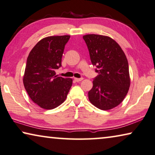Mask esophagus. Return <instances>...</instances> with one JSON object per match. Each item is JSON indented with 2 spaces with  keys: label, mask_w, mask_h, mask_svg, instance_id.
I'll return each instance as SVG.
<instances>
[{
  "label": "esophagus",
  "mask_w": 155,
  "mask_h": 155,
  "mask_svg": "<svg viewBox=\"0 0 155 155\" xmlns=\"http://www.w3.org/2000/svg\"><path fill=\"white\" fill-rule=\"evenodd\" d=\"M83 79H84V78H74V81H75L76 82H80V81H81Z\"/></svg>",
  "instance_id": "1"
}]
</instances>
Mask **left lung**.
<instances>
[{
    "mask_svg": "<svg viewBox=\"0 0 155 155\" xmlns=\"http://www.w3.org/2000/svg\"><path fill=\"white\" fill-rule=\"evenodd\" d=\"M83 38L98 73L88 92L89 100L101 110L112 109L123 101L130 86L127 59L118 44L109 37L90 34Z\"/></svg>",
    "mask_w": 155,
    "mask_h": 155,
    "instance_id": "8db88e82",
    "label": "left lung"
}]
</instances>
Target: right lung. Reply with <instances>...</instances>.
I'll use <instances>...</instances> for the list:
<instances>
[{"label":"right lung","instance_id":"1","mask_svg":"<svg viewBox=\"0 0 155 155\" xmlns=\"http://www.w3.org/2000/svg\"><path fill=\"white\" fill-rule=\"evenodd\" d=\"M70 35L43 38L28 56L24 75L25 89L32 101L44 109H53L66 100L72 79L55 75L61 67L64 46Z\"/></svg>","mask_w":155,"mask_h":155}]
</instances>
